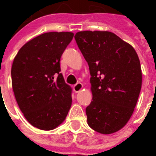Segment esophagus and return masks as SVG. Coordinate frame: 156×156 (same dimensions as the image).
Masks as SVG:
<instances>
[{
  "instance_id": "34e87169",
  "label": "esophagus",
  "mask_w": 156,
  "mask_h": 156,
  "mask_svg": "<svg viewBox=\"0 0 156 156\" xmlns=\"http://www.w3.org/2000/svg\"><path fill=\"white\" fill-rule=\"evenodd\" d=\"M73 91L75 93H78L79 92L80 90H83V86L82 83H77L76 85L73 86Z\"/></svg>"
}]
</instances>
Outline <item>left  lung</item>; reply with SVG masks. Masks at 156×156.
<instances>
[{"label": "left lung", "instance_id": "8db88e82", "mask_svg": "<svg viewBox=\"0 0 156 156\" xmlns=\"http://www.w3.org/2000/svg\"><path fill=\"white\" fill-rule=\"evenodd\" d=\"M74 38L91 76L88 126L102 134L116 133L127 124L138 102L142 87L138 54L110 31L84 30Z\"/></svg>", "mask_w": 156, "mask_h": 156}]
</instances>
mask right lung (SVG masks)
Instances as JSON below:
<instances>
[{
  "label": "right lung",
  "mask_w": 156,
  "mask_h": 156,
  "mask_svg": "<svg viewBox=\"0 0 156 156\" xmlns=\"http://www.w3.org/2000/svg\"><path fill=\"white\" fill-rule=\"evenodd\" d=\"M73 37L72 32H47L21 48L11 68L16 101L27 121L35 128L58 127L72 104V88L61 71V55Z\"/></svg>",
  "instance_id": "add662e5"
}]
</instances>
